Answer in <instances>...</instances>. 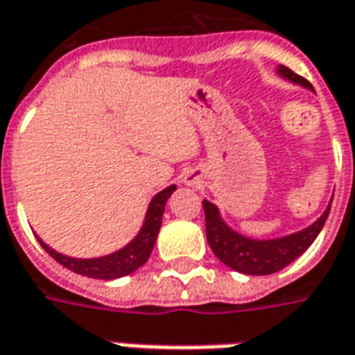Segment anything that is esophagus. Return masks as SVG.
<instances>
[{
  "mask_svg": "<svg viewBox=\"0 0 355 355\" xmlns=\"http://www.w3.org/2000/svg\"><path fill=\"white\" fill-rule=\"evenodd\" d=\"M185 183H187V185H193V183H195V182H193L191 178H185Z\"/></svg>",
  "mask_w": 355,
  "mask_h": 355,
  "instance_id": "34e87169",
  "label": "esophagus"
}]
</instances>
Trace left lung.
<instances>
[{
    "label": "left lung",
    "mask_w": 355,
    "mask_h": 355,
    "mask_svg": "<svg viewBox=\"0 0 355 355\" xmlns=\"http://www.w3.org/2000/svg\"><path fill=\"white\" fill-rule=\"evenodd\" d=\"M279 74L294 84H300L308 89L311 87L306 78L294 74L293 70L286 67H279ZM202 208H205L206 218V239L216 258L225 266H230L231 270L246 273V275H270L294 262L315 241L319 231L325 225L327 216L331 212V205H329L325 212L321 214V218L315 223H311L310 227L293 233L288 237L258 241V239H248L231 230L220 218V212L212 202L202 200Z\"/></svg>",
    "instance_id": "1"
}]
</instances>
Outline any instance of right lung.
<instances>
[{"label": "right lung", "instance_id": "right-lung-1", "mask_svg": "<svg viewBox=\"0 0 355 355\" xmlns=\"http://www.w3.org/2000/svg\"><path fill=\"white\" fill-rule=\"evenodd\" d=\"M173 191H175V185H170V187H166V189L155 195V198L150 200L149 208H147V214H145L141 231L135 235L132 243H128L124 248H120V250L109 254V256L89 258V260L70 258V256H64V254L55 252L51 246L45 245L42 239H37V241L51 258H55L61 266H64L67 270L74 271V273L93 279L124 277V275H130L135 270H139L143 263L149 260L153 246L157 243L158 231H160L166 200L170 198Z\"/></svg>", "mask_w": 355, "mask_h": 355}]
</instances>
